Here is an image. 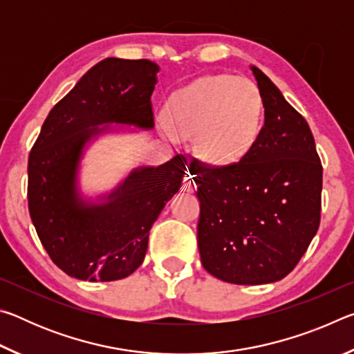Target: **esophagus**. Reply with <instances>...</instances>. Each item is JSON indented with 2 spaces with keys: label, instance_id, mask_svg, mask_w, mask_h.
<instances>
[{
  "label": "esophagus",
  "instance_id": "34e87169",
  "mask_svg": "<svg viewBox=\"0 0 354 354\" xmlns=\"http://www.w3.org/2000/svg\"><path fill=\"white\" fill-rule=\"evenodd\" d=\"M183 187H184L185 190H190V192H194V190L196 189V181H195V176L192 175L190 171L185 173V176H184V181H183Z\"/></svg>",
  "mask_w": 354,
  "mask_h": 354
}]
</instances>
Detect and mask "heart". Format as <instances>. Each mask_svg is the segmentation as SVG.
Listing matches in <instances>:
<instances>
[{
    "instance_id": "b5f03b06",
    "label": "heart",
    "mask_w": 354,
    "mask_h": 354,
    "mask_svg": "<svg viewBox=\"0 0 354 354\" xmlns=\"http://www.w3.org/2000/svg\"><path fill=\"white\" fill-rule=\"evenodd\" d=\"M262 98L253 81L234 75L198 77L167 101L171 136L190 139L206 162L232 165L247 156L261 133Z\"/></svg>"
}]
</instances>
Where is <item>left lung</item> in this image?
I'll list each match as a JSON object with an SVG mask.
<instances>
[{"instance_id":"left-lung-1","label":"left lung","mask_w":354,"mask_h":354,"mask_svg":"<svg viewBox=\"0 0 354 354\" xmlns=\"http://www.w3.org/2000/svg\"><path fill=\"white\" fill-rule=\"evenodd\" d=\"M263 127L251 151L232 165L192 158L198 184L201 263L231 284H268L287 277L320 225L323 169L309 124L279 88L251 67Z\"/></svg>"}]
</instances>
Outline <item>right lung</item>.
<instances>
[{"label": "right lung", "mask_w": 354, "mask_h": 354, "mask_svg": "<svg viewBox=\"0 0 354 354\" xmlns=\"http://www.w3.org/2000/svg\"><path fill=\"white\" fill-rule=\"evenodd\" d=\"M159 67L147 59L107 57L48 113L28 160V207L51 261L71 278L117 281L145 259L148 236L181 187L187 160L134 170L107 201L91 205L76 189L82 149L103 123L154 127L151 93Z\"/></svg>", "instance_id": "obj_1"}]
</instances>
